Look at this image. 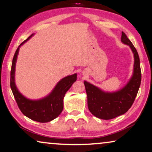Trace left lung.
Masks as SVG:
<instances>
[{"mask_svg": "<svg viewBox=\"0 0 152 152\" xmlns=\"http://www.w3.org/2000/svg\"><path fill=\"white\" fill-rule=\"evenodd\" d=\"M121 42L130 47L134 58L133 74L127 83L115 92H106L84 80L89 110L95 117L102 120H110L126 113L134 102L140 86L141 70L138 53L123 32Z\"/></svg>", "mask_w": 152, "mask_h": 152, "instance_id": "obj_1", "label": "left lung"}]
</instances>
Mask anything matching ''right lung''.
<instances>
[{"label":"right lung","mask_w":152,"mask_h":152,"mask_svg":"<svg viewBox=\"0 0 152 152\" xmlns=\"http://www.w3.org/2000/svg\"><path fill=\"white\" fill-rule=\"evenodd\" d=\"M35 34H32L19 46L14 56L12 64L10 87L18 106L22 113L28 118L36 122L45 123L53 120L59 116L63 110V99L66 92L77 79V74L69 75L62 78L56 85L51 92L43 98L30 99L22 94L15 83L16 63L19 55V48L28 41Z\"/></svg>","instance_id":"right-lung-1"}]
</instances>
